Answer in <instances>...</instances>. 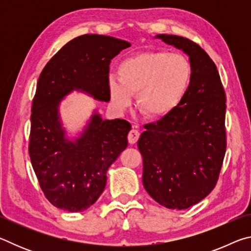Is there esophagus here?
<instances>
[{
  "label": "esophagus",
  "instance_id": "obj_1",
  "mask_svg": "<svg viewBox=\"0 0 251 251\" xmlns=\"http://www.w3.org/2000/svg\"><path fill=\"white\" fill-rule=\"evenodd\" d=\"M127 138H128L129 144H135L139 138V131L137 129H135V128L130 129L129 133H128V136H127Z\"/></svg>",
  "mask_w": 251,
  "mask_h": 251
}]
</instances>
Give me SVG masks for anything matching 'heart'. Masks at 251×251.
I'll return each mask as SVG.
<instances>
[{"label":"heart","mask_w":251,"mask_h":251,"mask_svg":"<svg viewBox=\"0 0 251 251\" xmlns=\"http://www.w3.org/2000/svg\"><path fill=\"white\" fill-rule=\"evenodd\" d=\"M117 75L107 78L110 104L117 112L129 107L137 94V107L144 116L161 120L184 99L192 79L188 59L177 53L148 50L118 64Z\"/></svg>","instance_id":"b5f03b06"}]
</instances>
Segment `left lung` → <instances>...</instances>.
<instances>
[{
  "label": "left lung",
  "mask_w": 251,
  "mask_h": 251,
  "mask_svg": "<svg viewBox=\"0 0 251 251\" xmlns=\"http://www.w3.org/2000/svg\"><path fill=\"white\" fill-rule=\"evenodd\" d=\"M156 39L189 56L192 79L179 105L138 139L143 185L150 196L171 209H186L210 194L226 152V95L215 63L186 37L158 34Z\"/></svg>",
  "instance_id": "8db88e82"
}]
</instances>
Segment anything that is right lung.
Wrapping results in <instances>:
<instances>
[{
	"label": "right lung",
	"instance_id": "add662e5",
	"mask_svg": "<svg viewBox=\"0 0 251 251\" xmlns=\"http://www.w3.org/2000/svg\"><path fill=\"white\" fill-rule=\"evenodd\" d=\"M128 42L85 34L65 44L42 71L32 103L28 152L42 192L53 206L77 212L94 203L106 173L127 147L131 126L103 120L96 112L78 138L70 141L59 118V103L73 91L108 101L110 61Z\"/></svg>",
	"mask_w": 251,
	"mask_h": 251
}]
</instances>
